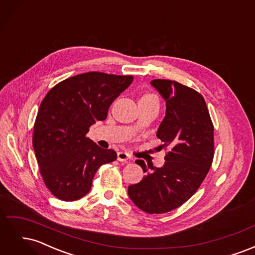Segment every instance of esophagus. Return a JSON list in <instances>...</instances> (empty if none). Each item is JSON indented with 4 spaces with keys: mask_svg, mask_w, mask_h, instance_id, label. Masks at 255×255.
Here are the masks:
<instances>
[{
    "mask_svg": "<svg viewBox=\"0 0 255 255\" xmlns=\"http://www.w3.org/2000/svg\"><path fill=\"white\" fill-rule=\"evenodd\" d=\"M117 159L119 161H128V160H130L132 159V157H130L128 154L127 152H118L117 154Z\"/></svg>",
    "mask_w": 255,
    "mask_h": 255,
    "instance_id": "1",
    "label": "esophagus"
}]
</instances>
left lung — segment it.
Here are the masks:
<instances>
[{"label": "left lung", "mask_w": 255, "mask_h": 255, "mask_svg": "<svg viewBox=\"0 0 255 255\" xmlns=\"http://www.w3.org/2000/svg\"><path fill=\"white\" fill-rule=\"evenodd\" d=\"M151 85L166 102L156 136L168 153L160 168L136 160L145 175L129 185L128 194L141 211L163 214L186 202L205 179L214 157V127L199 92L169 80H153Z\"/></svg>", "instance_id": "left-lung-1"}]
</instances>
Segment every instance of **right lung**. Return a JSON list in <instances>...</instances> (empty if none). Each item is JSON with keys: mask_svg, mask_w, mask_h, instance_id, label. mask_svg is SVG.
Returning <instances> with one entry per match:
<instances>
[{"mask_svg": "<svg viewBox=\"0 0 255 255\" xmlns=\"http://www.w3.org/2000/svg\"><path fill=\"white\" fill-rule=\"evenodd\" d=\"M132 75L87 72L54 86L44 97L34 125L33 148L44 184L63 201L87 195L103 164L117 159L86 137L104 121L111 104L133 82Z\"/></svg>", "mask_w": 255, "mask_h": 255, "instance_id": "obj_1", "label": "right lung"}]
</instances>
